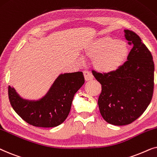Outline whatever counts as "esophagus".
Listing matches in <instances>:
<instances>
[{"instance_id":"1","label":"esophagus","mask_w":157,"mask_h":157,"mask_svg":"<svg viewBox=\"0 0 157 157\" xmlns=\"http://www.w3.org/2000/svg\"><path fill=\"white\" fill-rule=\"evenodd\" d=\"M83 74H84V77H85V80L86 81L88 80H91L93 79V75H92L91 72H90L89 71H84L83 72Z\"/></svg>"}]
</instances>
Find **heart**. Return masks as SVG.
<instances>
[{"label": "heart", "instance_id": "b5f03b06", "mask_svg": "<svg viewBox=\"0 0 157 157\" xmlns=\"http://www.w3.org/2000/svg\"><path fill=\"white\" fill-rule=\"evenodd\" d=\"M128 52L126 43L109 36L91 41L84 49L85 55L93 58L94 67L101 72H111L118 70L126 59Z\"/></svg>", "mask_w": 157, "mask_h": 157}]
</instances>
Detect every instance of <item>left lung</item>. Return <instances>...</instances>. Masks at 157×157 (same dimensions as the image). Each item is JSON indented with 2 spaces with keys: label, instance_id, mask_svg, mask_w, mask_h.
<instances>
[{
  "label": "left lung",
  "instance_id": "1",
  "mask_svg": "<svg viewBox=\"0 0 157 157\" xmlns=\"http://www.w3.org/2000/svg\"><path fill=\"white\" fill-rule=\"evenodd\" d=\"M133 48L127 61L118 70L100 73L92 71L101 84L98 98L100 112L104 120L116 126L130 124L141 116L152 99L154 64L151 52L135 32L124 30Z\"/></svg>",
  "mask_w": 157,
  "mask_h": 157
}]
</instances>
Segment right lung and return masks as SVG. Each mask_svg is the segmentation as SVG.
<instances>
[{
    "mask_svg": "<svg viewBox=\"0 0 157 157\" xmlns=\"http://www.w3.org/2000/svg\"><path fill=\"white\" fill-rule=\"evenodd\" d=\"M84 82L82 72L65 73L57 77L41 100H24L10 86H8V98L16 113L29 124L52 128L59 126L67 118L75 94Z\"/></svg>",
    "mask_w": 157,
    "mask_h": 157,
    "instance_id": "obj_1",
    "label": "right lung"
}]
</instances>
